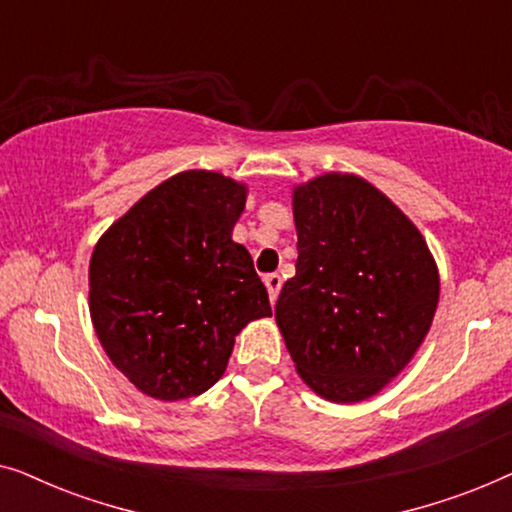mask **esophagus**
Returning <instances> with one entry per match:
<instances>
[{"label":"esophagus","mask_w":512,"mask_h":512,"mask_svg":"<svg viewBox=\"0 0 512 512\" xmlns=\"http://www.w3.org/2000/svg\"><path fill=\"white\" fill-rule=\"evenodd\" d=\"M263 282H265V286H268L270 303H275L277 296H279V289H282V277L272 272V275H265V277H263Z\"/></svg>","instance_id":"esophagus-1"}]
</instances>
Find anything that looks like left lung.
Segmentation results:
<instances>
[{
	"mask_svg": "<svg viewBox=\"0 0 512 512\" xmlns=\"http://www.w3.org/2000/svg\"><path fill=\"white\" fill-rule=\"evenodd\" d=\"M296 277L275 319L298 375L333 403L382 391L429 333L440 279L415 223L356 174L293 188Z\"/></svg>",
	"mask_w": 512,
	"mask_h": 512,
	"instance_id": "8db88e82",
	"label": "left lung"
}]
</instances>
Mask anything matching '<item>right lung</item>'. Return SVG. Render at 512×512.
<instances>
[{
	"instance_id": "1",
	"label": "right lung",
	"mask_w": 512,
	"mask_h": 512,
	"mask_svg": "<svg viewBox=\"0 0 512 512\" xmlns=\"http://www.w3.org/2000/svg\"><path fill=\"white\" fill-rule=\"evenodd\" d=\"M247 186L188 170L135 202L90 256V319L111 363L158 401L200 396L235 335L270 317L249 251L233 242Z\"/></svg>"
}]
</instances>
